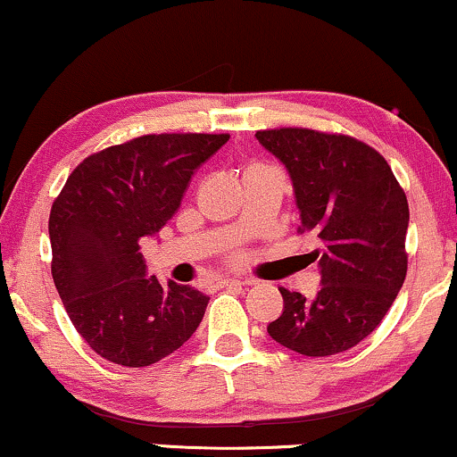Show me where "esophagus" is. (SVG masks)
<instances>
[{
	"label": "esophagus",
	"mask_w": 457,
	"mask_h": 457,
	"mask_svg": "<svg viewBox=\"0 0 457 457\" xmlns=\"http://www.w3.org/2000/svg\"><path fill=\"white\" fill-rule=\"evenodd\" d=\"M246 282L245 280H238V278H219L217 280V287H221V288H225V287H245Z\"/></svg>",
	"instance_id": "34e87169"
}]
</instances>
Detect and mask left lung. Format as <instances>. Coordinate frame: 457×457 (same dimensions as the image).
I'll return each instance as SVG.
<instances>
[{
    "label": "left lung",
    "mask_w": 457,
    "mask_h": 457,
    "mask_svg": "<svg viewBox=\"0 0 457 457\" xmlns=\"http://www.w3.org/2000/svg\"><path fill=\"white\" fill-rule=\"evenodd\" d=\"M257 141L288 172L299 232L322 242L314 299L278 287L282 314L268 325L274 342L303 356H331L371 335L407 274L409 204L382 155L345 135L308 129L259 130Z\"/></svg>",
    "instance_id": "8db88e82"
}]
</instances>
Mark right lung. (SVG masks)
Segmentation results:
<instances>
[{
  "label": "right lung",
  "mask_w": 457,
  "mask_h": 457,
  "mask_svg": "<svg viewBox=\"0 0 457 457\" xmlns=\"http://www.w3.org/2000/svg\"><path fill=\"white\" fill-rule=\"evenodd\" d=\"M229 135H145L92 154L50 211L52 278L73 327L96 354L147 367L181 348L209 295L147 276L138 242L181 206L194 172Z\"/></svg>",
  "instance_id": "right-lung-1"
}]
</instances>
